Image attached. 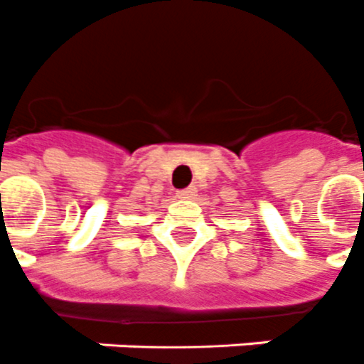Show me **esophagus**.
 I'll return each mask as SVG.
<instances>
[{"mask_svg": "<svg viewBox=\"0 0 364 364\" xmlns=\"http://www.w3.org/2000/svg\"><path fill=\"white\" fill-rule=\"evenodd\" d=\"M196 196H197L196 186H190V188H184V190L176 191V197H178V199H193Z\"/></svg>", "mask_w": 364, "mask_h": 364, "instance_id": "obj_1", "label": "esophagus"}]
</instances>
